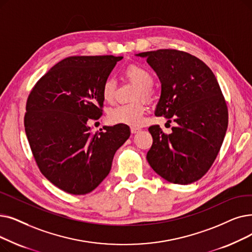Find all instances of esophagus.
<instances>
[{
    "mask_svg": "<svg viewBox=\"0 0 252 252\" xmlns=\"http://www.w3.org/2000/svg\"><path fill=\"white\" fill-rule=\"evenodd\" d=\"M138 132H140V128L139 127H130V133L132 134H137Z\"/></svg>",
    "mask_w": 252,
    "mask_h": 252,
    "instance_id": "34e87169",
    "label": "esophagus"
}]
</instances>
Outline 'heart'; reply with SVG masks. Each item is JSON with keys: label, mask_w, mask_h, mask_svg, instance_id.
<instances>
[{"label": "heart", "mask_w": 252, "mask_h": 252, "mask_svg": "<svg viewBox=\"0 0 252 252\" xmlns=\"http://www.w3.org/2000/svg\"><path fill=\"white\" fill-rule=\"evenodd\" d=\"M126 78L137 85V96L150 100L152 92L150 86L152 85L153 78L151 74L138 64H129L125 70ZM116 89V82L113 78L108 77L102 84V96L104 101L112 102L114 99ZM145 108L142 103L117 105L110 109L108 113V120L114 125H126L130 126H139L143 123V114Z\"/></svg>", "instance_id": "heart-1"}]
</instances>
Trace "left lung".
<instances>
[{
    "label": "left lung",
    "mask_w": 252,
    "mask_h": 252,
    "mask_svg": "<svg viewBox=\"0 0 252 252\" xmlns=\"http://www.w3.org/2000/svg\"><path fill=\"white\" fill-rule=\"evenodd\" d=\"M161 84L156 115L176 126L166 135L159 126L148 130L153 143L147 161L160 177L175 184L201 179L215 160L227 128L226 103L208 65L175 49L141 52Z\"/></svg>",
    "instance_id": "8db88e82"
}]
</instances>
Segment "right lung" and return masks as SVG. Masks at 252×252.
Instances as JSON below:
<instances>
[{"label": "right lung", "instance_id": "right-lung-1", "mask_svg": "<svg viewBox=\"0 0 252 252\" xmlns=\"http://www.w3.org/2000/svg\"><path fill=\"white\" fill-rule=\"evenodd\" d=\"M124 57H70L36 83L27 102L25 128L41 173L72 194L93 191L108 176L129 127L115 125L92 133L102 115V84Z\"/></svg>", "mask_w": 252, "mask_h": 252}]
</instances>
